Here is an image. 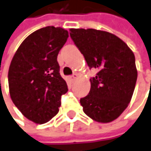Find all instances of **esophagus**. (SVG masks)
<instances>
[{
    "mask_svg": "<svg viewBox=\"0 0 151 151\" xmlns=\"http://www.w3.org/2000/svg\"><path fill=\"white\" fill-rule=\"evenodd\" d=\"M78 73H74V74H73V75L71 76V80L73 82V81L76 80V79L78 78Z\"/></svg>",
    "mask_w": 151,
    "mask_h": 151,
    "instance_id": "1",
    "label": "esophagus"
}]
</instances>
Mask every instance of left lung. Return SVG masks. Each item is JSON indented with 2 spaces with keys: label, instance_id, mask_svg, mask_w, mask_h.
<instances>
[{
  "label": "left lung",
  "instance_id": "1",
  "mask_svg": "<svg viewBox=\"0 0 151 151\" xmlns=\"http://www.w3.org/2000/svg\"><path fill=\"white\" fill-rule=\"evenodd\" d=\"M70 36L90 68V91L81 99L83 110L93 120L109 123L125 110L137 80L132 50L114 34L96 29L71 28Z\"/></svg>",
  "mask_w": 151,
  "mask_h": 151
}]
</instances>
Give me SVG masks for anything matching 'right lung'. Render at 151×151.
Listing matches in <instances>:
<instances>
[{
  "mask_svg": "<svg viewBox=\"0 0 151 151\" xmlns=\"http://www.w3.org/2000/svg\"><path fill=\"white\" fill-rule=\"evenodd\" d=\"M68 37L62 27L37 30L22 42L8 71L11 99L27 119L45 124L59 111L61 96L68 92L59 73L58 54Z\"/></svg>",
  "mask_w": 151,
  "mask_h": 151,
  "instance_id": "1",
  "label": "right lung"
}]
</instances>
